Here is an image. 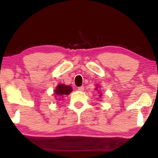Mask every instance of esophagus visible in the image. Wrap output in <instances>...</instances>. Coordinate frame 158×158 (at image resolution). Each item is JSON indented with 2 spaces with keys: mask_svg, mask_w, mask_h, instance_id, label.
I'll use <instances>...</instances> for the list:
<instances>
[{
  "mask_svg": "<svg viewBox=\"0 0 158 158\" xmlns=\"http://www.w3.org/2000/svg\"><path fill=\"white\" fill-rule=\"evenodd\" d=\"M78 90H80V91H83L84 86H81V87H78Z\"/></svg>",
  "mask_w": 158,
  "mask_h": 158,
  "instance_id": "obj_1",
  "label": "esophagus"
}]
</instances>
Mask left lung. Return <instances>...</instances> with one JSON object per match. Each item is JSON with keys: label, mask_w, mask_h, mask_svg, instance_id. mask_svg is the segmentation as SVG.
Instances as JSON below:
<instances>
[{"label": "left lung", "mask_w": 158, "mask_h": 158, "mask_svg": "<svg viewBox=\"0 0 158 158\" xmlns=\"http://www.w3.org/2000/svg\"><path fill=\"white\" fill-rule=\"evenodd\" d=\"M98 85H96V89H95V90H98ZM99 93H100V92H99ZM98 96H99V97H100V98H101V96H102V94L98 95Z\"/></svg>", "instance_id": "1"}]
</instances>
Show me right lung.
<instances>
[{"label": "right lung", "instance_id": "obj_1", "mask_svg": "<svg viewBox=\"0 0 158 158\" xmlns=\"http://www.w3.org/2000/svg\"><path fill=\"white\" fill-rule=\"evenodd\" d=\"M72 91L73 88L70 85H64V84H59L54 90V94L55 95V97H56V98H58L59 99H57V100H60V99L63 98L64 96H68Z\"/></svg>", "mask_w": 158, "mask_h": 158}]
</instances>
